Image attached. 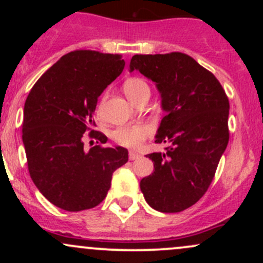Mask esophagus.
<instances>
[{"label": "esophagus", "instance_id": "34e87169", "mask_svg": "<svg viewBox=\"0 0 263 263\" xmlns=\"http://www.w3.org/2000/svg\"><path fill=\"white\" fill-rule=\"evenodd\" d=\"M128 158L131 159V161H135V159L140 158V155H138V153L134 152V151H131V152H129V155H128Z\"/></svg>", "mask_w": 263, "mask_h": 263}]
</instances>
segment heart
<instances>
[{
    "label": "heart",
    "mask_w": 263,
    "mask_h": 263,
    "mask_svg": "<svg viewBox=\"0 0 263 263\" xmlns=\"http://www.w3.org/2000/svg\"><path fill=\"white\" fill-rule=\"evenodd\" d=\"M123 91L129 100L134 101L142 92L149 91V86L141 78H129L123 84ZM105 98L106 95L104 96L102 100H105ZM153 131H155V127L151 122L142 121L138 123H128V125H123L115 129L114 138L117 143L123 147L138 148L143 143V141L153 134Z\"/></svg>",
    "instance_id": "heart-1"
}]
</instances>
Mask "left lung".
<instances>
[{
	"mask_svg": "<svg viewBox=\"0 0 263 263\" xmlns=\"http://www.w3.org/2000/svg\"><path fill=\"white\" fill-rule=\"evenodd\" d=\"M155 81L165 116L156 143L164 153L147 155L155 172L141 180L149 206L179 213L206 193L229 142V99L211 71L188 54H136L129 71Z\"/></svg>",
	"mask_w": 263,
	"mask_h": 263,
	"instance_id": "left-lung-1",
	"label": "left lung"
}]
</instances>
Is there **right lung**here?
Masks as SVG:
<instances>
[{"mask_svg":"<svg viewBox=\"0 0 263 263\" xmlns=\"http://www.w3.org/2000/svg\"><path fill=\"white\" fill-rule=\"evenodd\" d=\"M123 68L120 54L74 50L50 66L27 96L22 140L29 176L60 209L80 211L100 204L112 173L128 161L122 147L84 149L85 136L106 143V136L92 129L93 111Z\"/></svg>","mask_w":263,"mask_h":263,"instance_id":"add662e5","label":"right lung"}]
</instances>
